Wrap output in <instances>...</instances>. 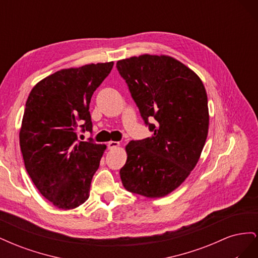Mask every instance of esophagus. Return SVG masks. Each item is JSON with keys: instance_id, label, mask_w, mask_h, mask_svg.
<instances>
[{"instance_id": "obj_1", "label": "esophagus", "mask_w": 258, "mask_h": 258, "mask_svg": "<svg viewBox=\"0 0 258 258\" xmlns=\"http://www.w3.org/2000/svg\"><path fill=\"white\" fill-rule=\"evenodd\" d=\"M120 146V143L117 142V141H110L107 143V147L108 150H113V148H116V147H119Z\"/></svg>"}]
</instances>
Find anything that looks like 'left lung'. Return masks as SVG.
I'll list each match as a JSON object with an SVG mask.
<instances>
[{"instance_id": "1", "label": "left lung", "mask_w": 258, "mask_h": 258, "mask_svg": "<svg viewBox=\"0 0 258 258\" xmlns=\"http://www.w3.org/2000/svg\"><path fill=\"white\" fill-rule=\"evenodd\" d=\"M140 113L153 132L126 145L119 174L124 188L146 198L165 197L196 167L209 131L207 91L188 67L166 54L117 61ZM156 122L150 124L148 119Z\"/></svg>"}]
</instances>
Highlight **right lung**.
Listing matches in <instances>:
<instances>
[{"label":"right lung","instance_id":"right-lung-1","mask_svg":"<svg viewBox=\"0 0 258 258\" xmlns=\"http://www.w3.org/2000/svg\"><path fill=\"white\" fill-rule=\"evenodd\" d=\"M114 62L62 69L38 82L28 97L19 143L28 174L43 196L62 210L89 197L106 145L77 140L91 131L90 100Z\"/></svg>","mask_w":258,"mask_h":258}]
</instances>
